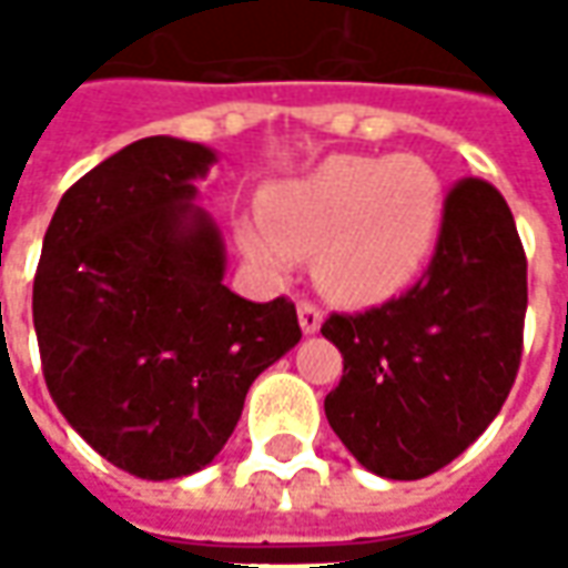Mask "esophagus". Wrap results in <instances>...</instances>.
Masks as SVG:
<instances>
[{"instance_id":"esophagus-1","label":"esophagus","mask_w":568,"mask_h":568,"mask_svg":"<svg viewBox=\"0 0 568 568\" xmlns=\"http://www.w3.org/2000/svg\"><path fill=\"white\" fill-rule=\"evenodd\" d=\"M296 316H300V328H303V335H316L318 328H322V310L313 306V303H300Z\"/></svg>"}]
</instances>
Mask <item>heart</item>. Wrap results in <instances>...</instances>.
Returning a JSON list of instances; mask_svg holds the SVG:
<instances>
[{
	"instance_id": "b5f03b06",
	"label": "heart",
	"mask_w": 568,
	"mask_h": 568,
	"mask_svg": "<svg viewBox=\"0 0 568 568\" xmlns=\"http://www.w3.org/2000/svg\"><path fill=\"white\" fill-rule=\"evenodd\" d=\"M443 230V183L417 154H332L265 189L262 221H240L258 272L313 255V277L341 303H376L424 272Z\"/></svg>"
}]
</instances>
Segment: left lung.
I'll return each instance as SVG.
<instances>
[{
  "mask_svg": "<svg viewBox=\"0 0 568 568\" xmlns=\"http://www.w3.org/2000/svg\"><path fill=\"white\" fill-rule=\"evenodd\" d=\"M525 310L513 211L490 183L462 180L424 277L398 300L322 325L344 357L325 417L347 452L388 480L446 468L509 398Z\"/></svg>",
  "mask_w": 568,
  "mask_h": 568,
  "instance_id": "1",
  "label": "left lung"
}]
</instances>
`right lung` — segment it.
Masks as SVG:
<instances>
[{"label":"right lung","instance_id":"right-lung-1","mask_svg":"<svg viewBox=\"0 0 568 568\" xmlns=\"http://www.w3.org/2000/svg\"><path fill=\"white\" fill-rule=\"evenodd\" d=\"M214 161L170 135L125 144L62 195L33 277L55 407L142 480L211 465L255 376L303 338L291 300L224 284V236L195 186Z\"/></svg>","mask_w":568,"mask_h":568}]
</instances>
